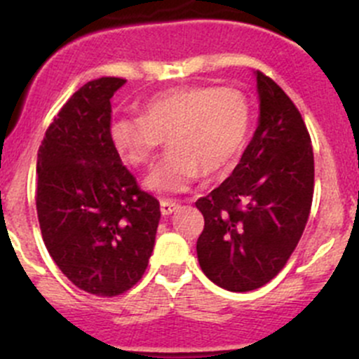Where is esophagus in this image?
<instances>
[{
	"label": "esophagus",
	"mask_w": 359,
	"mask_h": 359,
	"mask_svg": "<svg viewBox=\"0 0 359 359\" xmlns=\"http://www.w3.org/2000/svg\"><path fill=\"white\" fill-rule=\"evenodd\" d=\"M180 208L179 203H173L170 200H163L161 203H159V210H161V215H172L173 212H177V210Z\"/></svg>",
	"instance_id": "1"
}]
</instances>
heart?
<instances>
[{
	"label": "heart",
	"instance_id": "1",
	"mask_svg": "<svg viewBox=\"0 0 359 359\" xmlns=\"http://www.w3.org/2000/svg\"><path fill=\"white\" fill-rule=\"evenodd\" d=\"M250 104L234 88L186 86L159 92L142 116H119L111 123V140L132 166H147L166 137L170 153L146 177L144 187L156 194L189 189L200 177L219 175L238 161L247 144Z\"/></svg>",
	"mask_w": 359,
	"mask_h": 359
}]
</instances>
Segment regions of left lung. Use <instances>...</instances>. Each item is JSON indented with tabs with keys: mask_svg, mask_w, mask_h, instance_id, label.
I'll use <instances>...</instances> for the list:
<instances>
[{
	"mask_svg": "<svg viewBox=\"0 0 359 359\" xmlns=\"http://www.w3.org/2000/svg\"><path fill=\"white\" fill-rule=\"evenodd\" d=\"M259 123L229 177L196 201L205 229L196 252L208 280L250 292L273 280L309 219L314 156L304 119L271 78L253 71Z\"/></svg>",
	"mask_w": 359,
	"mask_h": 359,
	"instance_id": "obj_1",
	"label": "left lung"
}]
</instances>
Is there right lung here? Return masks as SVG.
<instances>
[{"mask_svg":"<svg viewBox=\"0 0 359 359\" xmlns=\"http://www.w3.org/2000/svg\"><path fill=\"white\" fill-rule=\"evenodd\" d=\"M126 83L99 78L72 93L38 149L39 227L72 285L114 297L142 278L153 253L159 203L144 193L111 140V99Z\"/></svg>","mask_w":359,"mask_h":359,"instance_id":"add662e5","label":"right lung"}]
</instances>
